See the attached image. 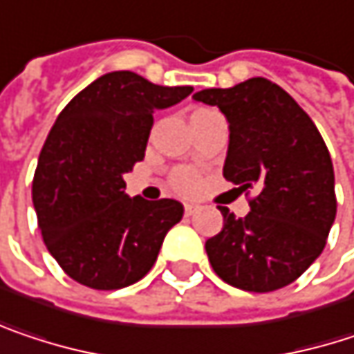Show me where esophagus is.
<instances>
[{"mask_svg": "<svg viewBox=\"0 0 354 354\" xmlns=\"http://www.w3.org/2000/svg\"><path fill=\"white\" fill-rule=\"evenodd\" d=\"M196 210H198V205H194V203H186V205H184V212H186V216L194 214Z\"/></svg>", "mask_w": 354, "mask_h": 354, "instance_id": "34e87169", "label": "esophagus"}]
</instances>
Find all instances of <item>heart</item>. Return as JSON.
Returning <instances> with one entry per match:
<instances>
[{
	"instance_id": "b5f03b06",
	"label": "heart",
	"mask_w": 354,
	"mask_h": 354,
	"mask_svg": "<svg viewBox=\"0 0 354 354\" xmlns=\"http://www.w3.org/2000/svg\"><path fill=\"white\" fill-rule=\"evenodd\" d=\"M170 186L176 190L178 194H194V192L198 190V186H201V178H198L196 172L182 168V170H176V172L172 174V178H170Z\"/></svg>"
}]
</instances>
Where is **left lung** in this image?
<instances>
[{
	"mask_svg": "<svg viewBox=\"0 0 354 354\" xmlns=\"http://www.w3.org/2000/svg\"><path fill=\"white\" fill-rule=\"evenodd\" d=\"M192 99L229 121L223 176L241 192L255 190L243 218L218 207L223 231L205 245L212 270L257 294L296 281L322 253L337 216L335 170L320 131L281 86L261 77Z\"/></svg>",
	"mask_w": 354,
	"mask_h": 354,
	"instance_id": "1",
	"label": "left lung"
}]
</instances>
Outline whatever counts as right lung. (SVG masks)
Returning a JSON list of instances; mask_svg holds the SVG:
<instances>
[{"label":"right lung","mask_w":354,"mask_h":354,"mask_svg":"<svg viewBox=\"0 0 354 354\" xmlns=\"http://www.w3.org/2000/svg\"><path fill=\"white\" fill-rule=\"evenodd\" d=\"M190 93L192 86H160L115 71L60 111L38 158L32 201L50 255L75 281L119 290L156 263L184 207L129 198L123 174L144 160L153 113Z\"/></svg>","instance_id":"obj_1"}]
</instances>
